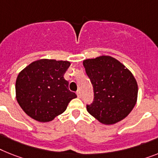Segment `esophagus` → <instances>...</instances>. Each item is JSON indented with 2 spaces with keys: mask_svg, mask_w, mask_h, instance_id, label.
I'll return each mask as SVG.
<instances>
[{
  "mask_svg": "<svg viewBox=\"0 0 158 158\" xmlns=\"http://www.w3.org/2000/svg\"><path fill=\"white\" fill-rule=\"evenodd\" d=\"M76 94H77V95L78 98H81V92H80V90L77 91Z\"/></svg>",
  "mask_w": 158,
  "mask_h": 158,
  "instance_id": "esophagus-1",
  "label": "esophagus"
}]
</instances>
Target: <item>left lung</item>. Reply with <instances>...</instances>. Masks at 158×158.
Here are the masks:
<instances>
[{
    "label": "left lung",
    "mask_w": 158,
    "mask_h": 158,
    "mask_svg": "<svg viewBox=\"0 0 158 158\" xmlns=\"http://www.w3.org/2000/svg\"><path fill=\"white\" fill-rule=\"evenodd\" d=\"M94 87L93 103L87 111L106 125L123 120L137 101V82L130 70L116 59L101 56L83 61Z\"/></svg>",
    "instance_id": "obj_1"
}]
</instances>
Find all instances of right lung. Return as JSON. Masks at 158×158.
I'll list each match as a JSON object with an SVG mask.
<instances>
[{
	"label": "right lung",
	"mask_w": 158,
	"mask_h": 158,
	"mask_svg": "<svg viewBox=\"0 0 158 158\" xmlns=\"http://www.w3.org/2000/svg\"><path fill=\"white\" fill-rule=\"evenodd\" d=\"M69 61L42 59L19 73L16 80V98L21 108L39 122H50L66 110L77 94L69 89L64 78Z\"/></svg>",
	"instance_id": "obj_1"
}]
</instances>
